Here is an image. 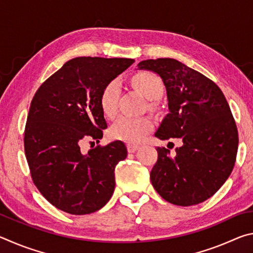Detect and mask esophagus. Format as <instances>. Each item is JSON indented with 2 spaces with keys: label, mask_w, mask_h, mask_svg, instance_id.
<instances>
[{
  "label": "esophagus",
  "mask_w": 253,
  "mask_h": 253,
  "mask_svg": "<svg viewBox=\"0 0 253 253\" xmlns=\"http://www.w3.org/2000/svg\"><path fill=\"white\" fill-rule=\"evenodd\" d=\"M138 148H139L138 145H131V144L127 145V149H128V152H129V153H135Z\"/></svg>",
  "instance_id": "esophagus-1"
}]
</instances>
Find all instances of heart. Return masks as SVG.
<instances>
[{
    "mask_svg": "<svg viewBox=\"0 0 253 253\" xmlns=\"http://www.w3.org/2000/svg\"><path fill=\"white\" fill-rule=\"evenodd\" d=\"M132 85L149 100L158 99L162 96L164 87L162 80L152 72H139L131 80ZM119 80H110L105 84L99 96V105L107 117H114L117 113L118 99L121 96ZM152 128L151 119L147 117L121 116L110 127V137L117 140L135 144Z\"/></svg>",
    "mask_w": 253,
    "mask_h": 253,
    "instance_id": "b5f03b06",
    "label": "heart"
}]
</instances>
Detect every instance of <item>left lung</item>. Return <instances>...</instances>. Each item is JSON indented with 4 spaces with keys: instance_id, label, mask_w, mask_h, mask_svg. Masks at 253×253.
I'll return each mask as SVG.
<instances>
[{
    "instance_id": "left-lung-1",
    "label": "left lung",
    "mask_w": 253,
    "mask_h": 253,
    "mask_svg": "<svg viewBox=\"0 0 253 253\" xmlns=\"http://www.w3.org/2000/svg\"><path fill=\"white\" fill-rule=\"evenodd\" d=\"M138 69L160 76L168 93L169 114L155 136L181 140L174 157L168 148H156L153 186L172 204L202 203L223 185L237 158L238 129L228 101L211 79L175 59L144 60Z\"/></svg>"
}]
</instances>
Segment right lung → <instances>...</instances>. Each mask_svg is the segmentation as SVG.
<instances>
[{"mask_svg": "<svg viewBox=\"0 0 253 253\" xmlns=\"http://www.w3.org/2000/svg\"><path fill=\"white\" fill-rule=\"evenodd\" d=\"M134 62L125 58L71 59L33 97L24 130L25 156L34 185L63 212H96L114 193L115 168L127 156L125 144L115 140L88 153L81 146L85 139H101L107 123L100 92Z\"/></svg>", "mask_w": 253, "mask_h": 253, "instance_id": "add662e5", "label": "right lung"}]
</instances>
